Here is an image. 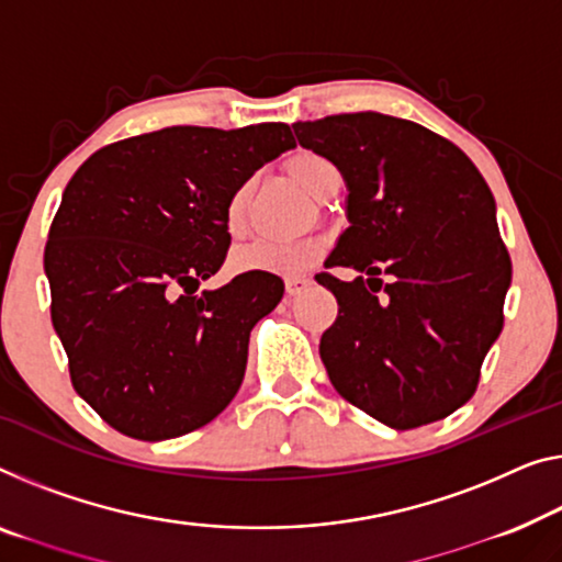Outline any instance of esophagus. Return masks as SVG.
Returning a JSON list of instances; mask_svg holds the SVG:
<instances>
[{
    "label": "esophagus",
    "mask_w": 562,
    "mask_h": 562,
    "mask_svg": "<svg viewBox=\"0 0 562 562\" xmlns=\"http://www.w3.org/2000/svg\"><path fill=\"white\" fill-rule=\"evenodd\" d=\"M307 288H310L307 278H288V280H284V290H288L290 297L300 295V292H305Z\"/></svg>",
    "instance_id": "esophagus-1"
}]
</instances>
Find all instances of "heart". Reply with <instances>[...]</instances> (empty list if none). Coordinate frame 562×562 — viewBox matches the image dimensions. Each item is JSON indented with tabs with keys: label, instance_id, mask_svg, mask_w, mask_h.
<instances>
[{
	"label": "heart",
	"instance_id": "1",
	"mask_svg": "<svg viewBox=\"0 0 562 562\" xmlns=\"http://www.w3.org/2000/svg\"><path fill=\"white\" fill-rule=\"evenodd\" d=\"M288 173L297 187H303L310 196H321L333 181H338V169L321 154L313 150H300L288 161ZM249 196V183L234 191L227 201V227L237 229L245 216ZM323 252V245L315 239H295V241H270L257 239L252 245L234 249L232 270L237 272H270L282 278H295L303 274L310 265Z\"/></svg>",
	"mask_w": 562,
	"mask_h": 562
}]
</instances>
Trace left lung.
Segmentation results:
<instances>
[{"instance_id":"8db88e82","label":"left lung","mask_w":562,"mask_h":562,"mask_svg":"<svg viewBox=\"0 0 562 562\" xmlns=\"http://www.w3.org/2000/svg\"><path fill=\"white\" fill-rule=\"evenodd\" d=\"M348 187L346 216L317 282L338 300L321 358L342 398L391 429L464 406L502 333L513 262L495 196L462 148L414 121L342 113L292 123Z\"/></svg>"}]
</instances>
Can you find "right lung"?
<instances>
[{
	"label": "right lung",
	"mask_w": 562,
	"mask_h": 562,
	"mask_svg": "<svg viewBox=\"0 0 562 562\" xmlns=\"http://www.w3.org/2000/svg\"><path fill=\"white\" fill-rule=\"evenodd\" d=\"M295 148L290 125H173L95 150L63 191L45 247L53 325L75 391L125 437L161 441L220 416L278 274L199 292L227 257V201Z\"/></svg>",
	"instance_id": "1"
}]
</instances>
